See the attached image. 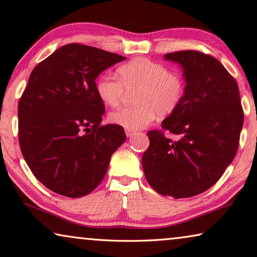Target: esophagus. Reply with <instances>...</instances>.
I'll return each mask as SVG.
<instances>
[{
    "label": "esophagus",
    "mask_w": 257,
    "mask_h": 257,
    "mask_svg": "<svg viewBox=\"0 0 257 257\" xmlns=\"http://www.w3.org/2000/svg\"><path fill=\"white\" fill-rule=\"evenodd\" d=\"M124 133H125V136H127V137H132V136L134 135V132H133V130H130V129H124Z\"/></svg>",
    "instance_id": "1"
}]
</instances>
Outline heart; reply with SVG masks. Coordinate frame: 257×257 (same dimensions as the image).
<instances>
[{
	"label": "heart",
	"instance_id": "obj_1",
	"mask_svg": "<svg viewBox=\"0 0 257 257\" xmlns=\"http://www.w3.org/2000/svg\"><path fill=\"white\" fill-rule=\"evenodd\" d=\"M118 78L101 75L96 80L98 98L109 107L121 101L125 90H135L133 106L109 113V121L132 130L143 129L157 114L168 116L178 109L185 94V80L167 65L147 57H137L117 68Z\"/></svg>",
	"mask_w": 257,
	"mask_h": 257
}]
</instances>
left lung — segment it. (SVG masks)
Masks as SVG:
<instances>
[{
    "mask_svg": "<svg viewBox=\"0 0 257 257\" xmlns=\"http://www.w3.org/2000/svg\"><path fill=\"white\" fill-rule=\"evenodd\" d=\"M165 58L183 67L185 94L161 129L147 133L150 145L143 167L158 193L190 198L215 184L233 161L244 112L235 78L215 57L179 51ZM171 134L178 139L172 141Z\"/></svg>",
    "mask_w": 257,
    "mask_h": 257,
    "instance_id": "obj_1",
    "label": "left lung"
}]
</instances>
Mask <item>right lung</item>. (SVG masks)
Returning <instances> with one entry per match:
<instances>
[{
  "label": "right lung",
  "mask_w": 257,
  "mask_h": 257,
  "mask_svg": "<svg viewBox=\"0 0 257 257\" xmlns=\"http://www.w3.org/2000/svg\"><path fill=\"white\" fill-rule=\"evenodd\" d=\"M125 57L79 43L38 63L19 101V143L34 177L53 192L80 198L94 191L125 140L119 124H101L95 90L102 70Z\"/></svg>",
  "instance_id": "right-lung-1"
}]
</instances>
